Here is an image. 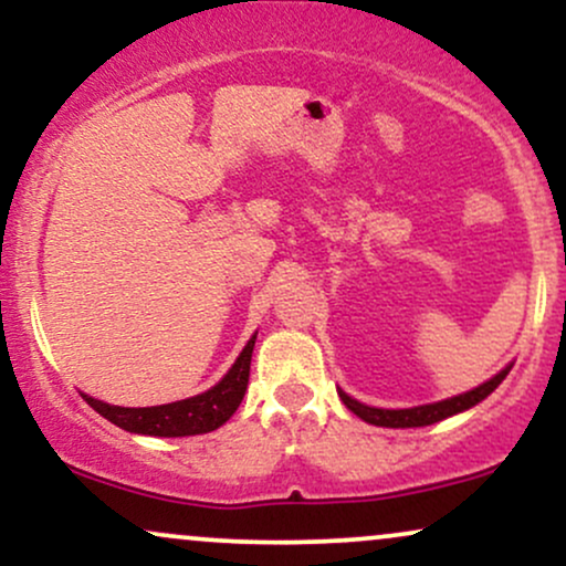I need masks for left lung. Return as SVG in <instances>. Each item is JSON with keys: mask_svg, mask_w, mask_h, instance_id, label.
<instances>
[{"mask_svg": "<svg viewBox=\"0 0 566 566\" xmlns=\"http://www.w3.org/2000/svg\"><path fill=\"white\" fill-rule=\"evenodd\" d=\"M509 369L511 367H505L503 373H497L495 378L482 382V386L473 388V391H469V394H460V396H452V399L437 401V405H423V407H412V409L367 407V405H361V401L350 399L348 394H343V391H337V394H340L343 405H346L354 415H359L361 420H367V423L382 426V428H420V426L439 423V420L450 418V415H458V412H463V409L479 405V401L486 399V396L495 391L500 382L505 380Z\"/></svg>", "mask_w": 566, "mask_h": 566, "instance_id": "left-lung-1", "label": "left lung"}]
</instances>
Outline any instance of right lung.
I'll list each match as a JSON object with an SVG mask.
<instances>
[{"instance_id": "right-lung-1", "label": "right lung", "mask_w": 566, "mask_h": 566, "mask_svg": "<svg viewBox=\"0 0 566 566\" xmlns=\"http://www.w3.org/2000/svg\"><path fill=\"white\" fill-rule=\"evenodd\" d=\"M255 348V335L250 337L239 359L233 361L223 380L212 386L210 391L191 396V399L172 401L159 407H114L106 401H97L93 396H84L87 405L112 420L114 426L125 428L129 433H148V437H193V433L216 431L237 412L242 405L247 380H250V359Z\"/></svg>"}]
</instances>
